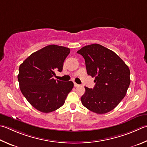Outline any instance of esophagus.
Instances as JSON below:
<instances>
[{"mask_svg":"<svg viewBox=\"0 0 147 147\" xmlns=\"http://www.w3.org/2000/svg\"><path fill=\"white\" fill-rule=\"evenodd\" d=\"M74 87H78V86H80V85L76 84V83H74Z\"/></svg>","mask_w":147,"mask_h":147,"instance_id":"obj_1","label":"esophagus"}]
</instances>
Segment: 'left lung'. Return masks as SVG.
<instances>
[{
	"mask_svg": "<svg viewBox=\"0 0 147 147\" xmlns=\"http://www.w3.org/2000/svg\"><path fill=\"white\" fill-rule=\"evenodd\" d=\"M77 53L84 57L87 74L94 77L96 83L93 89L85 87L83 105L100 114L113 110L129 87V67L113 51L98 44L85 46Z\"/></svg>",
	"mask_w": 147,
	"mask_h": 147,
	"instance_id": "obj_1",
	"label": "left lung"
}]
</instances>
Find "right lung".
I'll use <instances>...</instances> for the list:
<instances>
[{"instance_id":"obj_1","label":"right lung","mask_w":147,"mask_h":147,"mask_svg":"<svg viewBox=\"0 0 147 147\" xmlns=\"http://www.w3.org/2000/svg\"><path fill=\"white\" fill-rule=\"evenodd\" d=\"M67 47L49 45L34 52L19 67L18 80L21 92L31 105L48 113L61 107L74 84L55 80V71H62Z\"/></svg>"}]
</instances>
